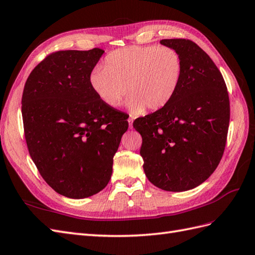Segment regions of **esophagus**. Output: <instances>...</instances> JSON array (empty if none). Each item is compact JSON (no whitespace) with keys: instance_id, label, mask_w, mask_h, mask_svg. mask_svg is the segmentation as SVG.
Wrapping results in <instances>:
<instances>
[{"instance_id":"1","label":"esophagus","mask_w":255,"mask_h":255,"mask_svg":"<svg viewBox=\"0 0 255 255\" xmlns=\"http://www.w3.org/2000/svg\"><path fill=\"white\" fill-rule=\"evenodd\" d=\"M133 121H134L133 117H129V119H128V123H129V128H130V129H132V123H133Z\"/></svg>"}]
</instances>
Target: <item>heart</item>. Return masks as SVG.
Returning a JSON list of instances; mask_svg holds the SVG:
<instances>
[{
    "mask_svg": "<svg viewBox=\"0 0 255 255\" xmlns=\"http://www.w3.org/2000/svg\"><path fill=\"white\" fill-rule=\"evenodd\" d=\"M183 63L170 47L130 46L111 53L104 68H95L89 84L97 97L110 108H117L126 96L132 115L147 108L160 110L171 101L180 86Z\"/></svg>",
    "mask_w": 255,
    "mask_h": 255,
    "instance_id": "1",
    "label": "heart"
}]
</instances>
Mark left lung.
Instances as JSON below:
<instances>
[{"mask_svg": "<svg viewBox=\"0 0 255 255\" xmlns=\"http://www.w3.org/2000/svg\"><path fill=\"white\" fill-rule=\"evenodd\" d=\"M183 63L180 86L166 107L135 120L140 154L148 181L168 192L197 187L223 156L230 125V99L217 65L197 44L161 40Z\"/></svg>", "mask_w": 255, "mask_h": 255, "instance_id": "obj_1", "label": "left lung"}]
</instances>
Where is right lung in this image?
<instances>
[{"label": "right lung", "instance_id": "add662e5", "mask_svg": "<svg viewBox=\"0 0 255 255\" xmlns=\"http://www.w3.org/2000/svg\"><path fill=\"white\" fill-rule=\"evenodd\" d=\"M104 50H61L38 63L25 82L21 112L32 160L60 195L81 199L102 191L127 131L125 115L104 104L89 75Z\"/></svg>", "mask_w": 255, "mask_h": 255}]
</instances>
